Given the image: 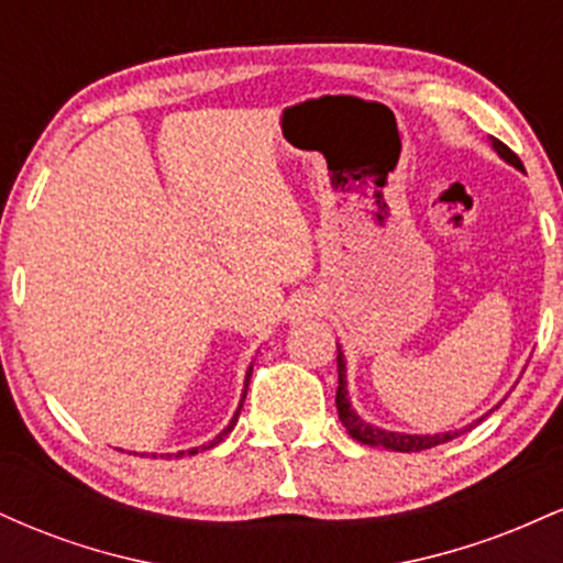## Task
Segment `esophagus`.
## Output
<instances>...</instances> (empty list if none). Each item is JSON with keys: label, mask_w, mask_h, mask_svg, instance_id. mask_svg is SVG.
<instances>
[{"label": "esophagus", "mask_w": 563, "mask_h": 563, "mask_svg": "<svg viewBox=\"0 0 563 563\" xmlns=\"http://www.w3.org/2000/svg\"><path fill=\"white\" fill-rule=\"evenodd\" d=\"M318 309H320L318 296H312V294H299V296H294V299L288 301L286 318H288L290 322H301V320L312 318V314H318Z\"/></svg>", "instance_id": "obj_1"}]
</instances>
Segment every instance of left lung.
Returning a JSON list of instances; mask_svg holds the SVG:
<instances>
[{
    "label": "left lung",
    "instance_id": "left-lung-1",
    "mask_svg": "<svg viewBox=\"0 0 563 563\" xmlns=\"http://www.w3.org/2000/svg\"><path fill=\"white\" fill-rule=\"evenodd\" d=\"M493 151L503 161H506V164L514 166V169L525 172L519 156H516L510 147L503 145L500 140L493 137ZM335 352H339V357H335V363H339V391H335L339 418H341V423H344V429L349 431V437L357 439V442H363V444H371V448H384V450H394V452H421V450L437 448V444H444V442H450V439L466 434V431L474 429V426H479L484 418L489 416V412L497 410V407L503 405V402H497L493 410L484 412V416L476 418L474 423L463 426V429L442 431V434H405V431L380 429V426H373V423H367L365 418H360V412L352 407V397H349V389H346V357H344V352H341V344H335Z\"/></svg>",
    "mask_w": 563,
    "mask_h": 563
}]
</instances>
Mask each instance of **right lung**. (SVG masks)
<instances>
[{
  "mask_svg": "<svg viewBox=\"0 0 563 563\" xmlns=\"http://www.w3.org/2000/svg\"><path fill=\"white\" fill-rule=\"evenodd\" d=\"M251 373H254V365H249V371H245V380H243V394H241V402H238V410H235V416L230 418V423L224 426L222 431H219V434L211 439V442H206V444H200V448H190V450H179V452H161V457H166V461H172V457H185V455H198V452H203V450H211V448H217L219 442H222L224 437L230 434L232 429H235V423H238V416H241V407H243V399H245V391H249V380H251ZM134 455H137V452H134ZM142 455H147V452H142ZM151 457H158L156 452H151Z\"/></svg>",
  "mask_w": 563,
  "mask_h": 563,
  "instance_id": "add662e5",
  "label": "right lung"
}]
</instances>
